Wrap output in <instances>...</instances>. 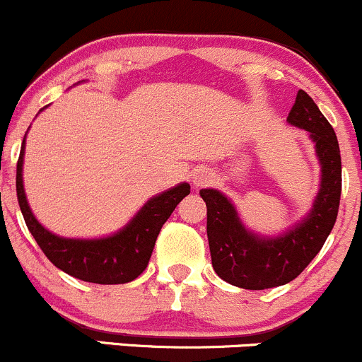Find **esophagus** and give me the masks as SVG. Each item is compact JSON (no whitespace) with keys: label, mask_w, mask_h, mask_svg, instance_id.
Segmentation results:
<instances>
[{"label":"esophagus","mask_w":362,"mask_h":362,"mask_svg":"<svg viewBox=\"0 0 362 362\" xmlns=\"http://www.w3.org/2000/svg\"><path fill=\"white\" fill-rule=\"evenodd\" d=\"M193 185L194 188H205V186L212 185L214 174L209 169H197L193 173Z\"/></svg>","instance_id":"1"}]
</instances>
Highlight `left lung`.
I'll return each mask as SVG.
<instances>
[{"label":"left lung","mask_w":362,"mask_h":362,"mask_svg":"<svg viewBox=\"0 0 362 362\" xmlns=\"http://www.w3.org/2000/svg\"><path fill=\"white\" fill-rule=\"evenodd\" d=\"M287 121L310 133L322 165L320 192L301 222L275 238L255 234L246 229L226 194L214 188L200 192L206 203V235L215 274L241 289L263 291L294 280L320 253L339 214L342 162L334 128L304 90L296 95Z\"/></svg>","instance_id":"obj_1"}]
</instances>
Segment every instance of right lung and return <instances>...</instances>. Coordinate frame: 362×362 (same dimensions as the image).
I'll return each instance as SVG.
<instances>
[{
  "label": "right lung",
  "mask_w": 362,
  "mask_h": 362,
  "mask_svg": "<svg viewBox=\"0 0 362 362\" xmlns=\"http://www.w3.org/2000/svg\"><path fill=\"white\" fill-rule=\"evenodd\" d=\"M42 111V109H40ZM23 156L25 138L17 162V197L25 224L49 262L71 277L93 284H127L135 280L148 265L164 222L186 194L188 182L156 194L135 217L116 234L99 239L59 238L40 226L28 206L23 189Z\"/></svg>",
  "instance_id": "right-lung-1"
}]
</instances>
